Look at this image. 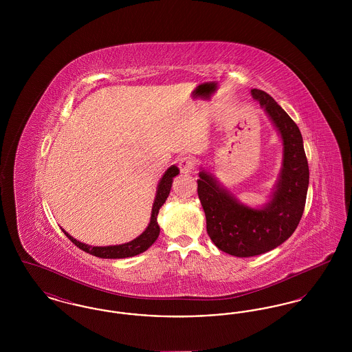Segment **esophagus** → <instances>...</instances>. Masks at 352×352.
I'll return each mask as SVG.
<instances>
[{"label":"esophagus","instance_id":"34e87169","mask_svg":"<svg viewBox=\"0 0 352 352\" xmlns=\"http://www.w3.org/2000/svg\"><path fill=\"white\" fill-rule=\"evenodd\" d=\"M178 166H179L181 173H184V174H190V173L192 171L194 166H195V164H194V160H192V158H190V157H184V158H181V160H179Z\"/></svg>","mask_w":352,"mask_h":352}]
</instances>
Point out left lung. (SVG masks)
<instances>
[{"label":"left lung","instance_id":"obj_1","mask_svg":"<svg viewBox=\"0 0 352 352\" xmlns=\"http://www.w3.org/2000/svg\"><path fill=\"white\" fill-rule=\"evenodd\" d=\"M283 140V166L269 201L250 207L199 168L198 195L204 210L207 234L220 251L252 257L281 245L296 231L309 187V165L297 124L267 92L251 89Z\"/></svg>","mask_w":352,"mask_h":352}]
</instances>
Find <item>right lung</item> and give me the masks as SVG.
Returning a JSON list of instances; mask_svg holds the SVG:
<instances>
[{
    "mask_svg": "<svg viewBox=\"0 0 352 352\" xmlns=\"http://www.w3.org/2000/svg\"><path fill=\"white\" fill-rule=\"evenodd\" d=\"M179 174V168L175 165H171L170 168L165 171L162 178L160 179L158 186H157V192L154 203L151 207V221L145 231L140 236H137L132 241L125 243V244H118V245H108V247H92L88 244H84L82 241L74 239L71 234L62 230L68 239L82 251L87 252L92 256L101 257V258H126V257H133L135 254H140L142 252L146 251L151 248L153 243L157 240L160 234V226L157 221V217L160 212V208L164 206V203L168 199L171 184H173V178Z\"/></svg>",
    "mask_w": 352,
    "mask_h": 352,
    "instance_id": "obj_1",
    "label": "right lung"
}]
</instances>
